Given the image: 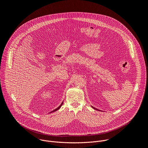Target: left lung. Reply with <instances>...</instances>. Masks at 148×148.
<instances>
[{"instance_id": "1", "label": "left lung", "mask_w": 148, "mask_h": 148, "mask_svg": "<svg viewBox=\"0 0 148 148\" xmlns=\"http://www.w3.org/2000/svg\"><path fill=\"white\" fill-rule=\"evenodd\" d=\"M91 107H92V106H91ZM92 107V108H94V110H98V111H99V110H98V109H96V108H94V107Z\"/></svg>"}]
</instances>
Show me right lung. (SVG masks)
<instances>
[{
    "label": "right lung",
    "mask_w": 148,
    "mask_h": 148,
    "mask_svg": "<svg viewBox=\"0 0 148 148\" xmlns=\"http://www.w3.org/2000/svg\"><path fill=\"white\" fill-rule=\"evenodd\" d=\"M62 103H63V102H62V103H61V105H60V106H59V107H58V108H56V109H55V110H53V111H51V112H55V111H57V110H59V109H60V107H61V106H62Z\"/></svg>",
    "instance_id": "1"
}]
</instances>
